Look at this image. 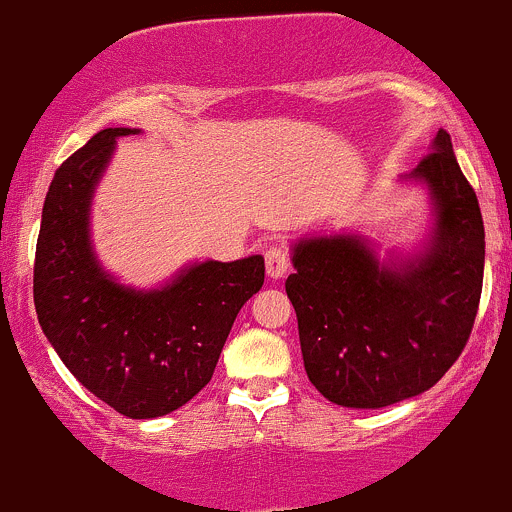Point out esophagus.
<instances>
[{
  "label": "esophagus",
  "instance_id": "obj_1",
  "mask_svg": "<svg viewBox=\"0 0 512 512\" xmlns=\"http://www.w3.org/2000/svg\"><path fill=\"white\" fill-rule=\"evenodd\" d=\"M267 262V277L279 279L289 270V250L284 245H270L265 252Z\"/></svg>",
  "mask_w": 512,
  "mask_h": 512
}]
</instances>
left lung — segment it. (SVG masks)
<instances>
[{
  "label": "left lung",
  "mask_w": 512,
  "mask_h": 512,
  "mask_svg": "<svg viewBox=\"0 0 512 512\" xmlns=\"http://www.w3.org/2000/svg\"><path fill=\"white\" fill-rule=\"evenodd\" d=\"M410 179L424 181L434 228L412 260L380 262L360 235L299 240L287 297L309 380L341 407L378 410L437 385L476 321L486 233L476 191L439 129Z\"/></svg>",
  "instance_id": "left-lung-1"
}]
</instances>
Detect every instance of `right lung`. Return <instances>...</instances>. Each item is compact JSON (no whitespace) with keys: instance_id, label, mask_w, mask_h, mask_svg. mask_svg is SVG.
I'll return each mask as SVG.
<instances>
[{"instance_id":"1","label":"right lung","mask_w":512,"mask_h":512,"mask_svg":"<svg viewBox=\"0 0 512 512\" xmlns=\"http://www.w3.org/2000/svg\"><path fill=\"white\" fill-rule=\"evenodd\" d=\"M107 127L58 166L34 262L39 324L75 378L129 419L186 405L213 378L235 316L265 282V257L196 262L159 289L122 287L90 242V203L115 139Z\"/></svg>"}]
</instances>
